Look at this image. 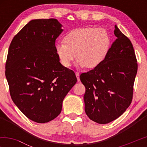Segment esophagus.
I'll list each match as a JSON object with an SVG mask.
<instances>
[{"mask_svg": "<svg viewBox=\"0 0 147 147\" xmlns=\"http://www.w3.org/2000/svg\"><path fill=\"white\" fill-rule=\"evenodd\" d=\"M76 77H77L78 82H80V74H79V72L76 71Z\"/></svg>", "mask_w": 147, "mask_h": 147, "instance_id": "obj_1", "label": "esophagus"}]
</instances>
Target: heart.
<instances>
[{"mask_svg": "<svg viewBox=\"0 0 147 147\" xmlns=\"http://www.w3.org/2000/svg\"><path fill=\"white\" fill-rule=\"evenodd\" d=\"M64 42L56 45L63 65L69 67L78 57L80 67L95 69L105 60L111 46V37L104 28H78L65 36Z\"/></svg>", "mask_w": 147, "mask_h": 147, "instance_id": "b5f03b06", "label": "heart"}]
</instances>
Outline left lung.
Returning a JSON list of instances; mask_svg holds the SVG:
<instances>
[{
  "label": "left lung",
  "instance_id": "left-lung-1",
  "mask_svg": "<svg viewBox=\"0 0 147 147\" xmlns=\"http://www.w3.org/2000/svg\"><path fill=\"white\" fill-rule=\"evenodd\" d=\"M116 37L99 67L80 75L86 88L85 112L90 120L107 124L129 107L133 95L138 64L132 44L117 26Z\"/></svg>",
  "mask_w": 147,
  "mask_h": 147
}]
</instances>
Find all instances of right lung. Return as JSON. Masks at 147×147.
Masks as SVG:
<instances>
[{"instance_id": "obj_1", "label": "right lung", "mask_w": 147, "mask_h": 147, "mask_svg": "<svg viewBox=\"0 0 147 147\" xmlns=\"http://www.w3.org/2000/svg\"><path fill=\"white\" fill-rule=\"evenodd\" d=\"M55 19L29 22L12 40L5 76L11 98L30 120L45 123L61 113L62 102L77 82L59 62L55 40L63 31Z\"/></svg>"}]
</instances>
